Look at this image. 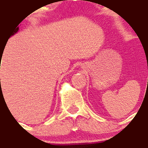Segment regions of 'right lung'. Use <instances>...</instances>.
Here are the masks:
<instances>
[{"label": "right lung", "mask_w": 148, "mask_h": 148, "mask_svg": "<svg viewBox=\"0 0 148 148\" xmlns=\"http://www.w3.org/2000/svg\"><path fill=\"white\" fill-rule=\"evenodd\" d=\"M18 27H17V28H16V29H15V31H14V33L17 32H18ZM14 33H13V34H12V35H14Z\"/></svg>", "instance_id": "right-lung-1"}]
</instances>
